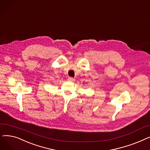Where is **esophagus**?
I'll use <instances>...</instances> for the list:
<instances>
[{
  "label": "esophagus",
  "mask_w": 150,
  "mask_h": 150,
  "mask_svg": "<svg viewBox=\"0 0 150 150\" xmlns=\"http://www.w3.org/2000/svg\"><path fill=\"white\" fill-rule=\"evenodd\" d=\"M67 80H68L69 81H70V82H74L75 81V80L74 79V78H73L72 77H69Z\"/></svg>",
  "instance_id": "esophagus-1"
}]
</instances>
